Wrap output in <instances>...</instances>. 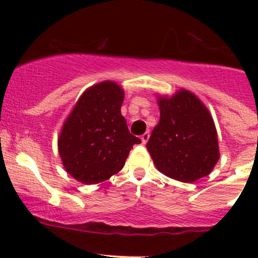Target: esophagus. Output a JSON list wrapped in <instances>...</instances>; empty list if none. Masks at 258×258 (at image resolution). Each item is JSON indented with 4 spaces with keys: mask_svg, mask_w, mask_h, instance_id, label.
Instances as JSON below:
<instances>
[{
    "mask_svg": "<svg viewBox=\"0 0 258 258\" xmlns=\"http://www.w3.org/2000/svg\"><path fill=\"white\" fill-rule=\"evenodd\" d=\"M148 139H150V132H145L144 135H142L141 136V141H142V144H147V141H148Z\"/></svg>",
    "mask_w": 258,
    "mask_h": 258,
    "instance_id": "esophagus-1",
    "label": "esophagus"
}]
</instances>
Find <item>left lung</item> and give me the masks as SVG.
Segmentation results:
<instances>
[{"label":"left lung","instance_id":"obj_1","mask_svg":"<svg viewBox=\"0 0 258 258\" xmlns=\"http://www.w3.org/2000/svg\"><path fill=\"white\" fill-rule=\"evenodd\" d=\"M160 122L147 147L156 168L181 182L207 176L220 158L217 131L210 111L189 91L158 96Z\"/></svg>","mask_w":258,"mask_h":258}]
</instances>
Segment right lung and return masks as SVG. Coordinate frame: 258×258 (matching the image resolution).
I'll return each mask as SVG.
<instances>
[{
  "instance_id": "1",
  "label": "right lung",
  "mask_w": 258,
  "mask_h": 258,
  "mask_svg": "<svg viewBox=\"0 0 258 258\" xmlns=\"http://www.w3.org/2000/svg\"><path fill=\"white\" fill-rule=\"evenodd\" d=\"M124 92L112 81L91 86L81 95L58 136L64 170L81 183L106 181L123 168L139 137L121 114Z\"/></svg>"
}]
</instances>
